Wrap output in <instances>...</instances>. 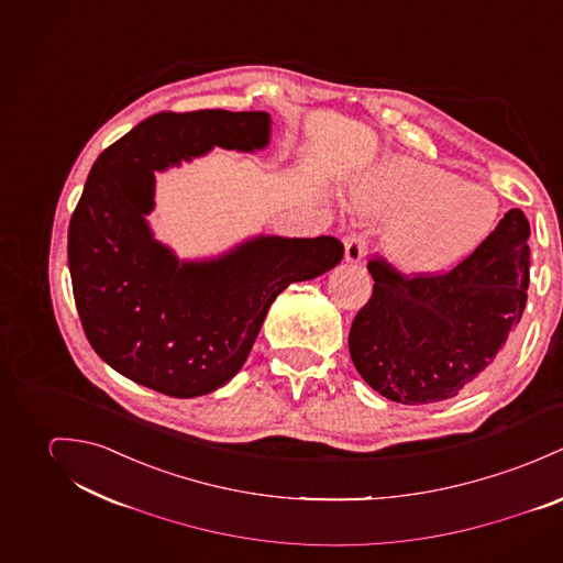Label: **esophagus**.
<instances>
[{"label":"esophagus","mask_w":563,"mask_h":563,"mask_svg":"<svg viewBox=\"0 0 563 563\" xmlns=\"http://www.w3.org/2000/svg\"><path fill=\"white\" fill-rule=\"evenodd\" d=\"M367 252V238L361 233H354L345 238V261L347 263H361Z\"/></svg>","instance_id":"esophagus-1"}]
</instances>
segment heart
I'll return each mask as SVG.
<instances>
[{
	"label": "heart",
	"mask_w": 563,
	"mask_h": 563,
	"mask_svg": "<svg viewBox=\"0 0 563 563\" xmlns=\"http://www.w3.org/2000/svg\"><path fill=\"white\" fill-rule=\"evenodd\" d=\"M363 211L393 218L382 235L386 256L404 272L437 276L453 269L493 233V191L415 159L386 162L358 189Z\"/></svg>",
	"instance_id": "obj_1"
}]
</instances>
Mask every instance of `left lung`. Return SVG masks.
<instances>
[{
    "mask_svg": "<svg viewBox=\"0 0 563 563\" xmlns=\"http://www.w3.org/2000/svg\"><path fill=\"white\" fill-rule=\"evenodd\" d=\"M527 240V218L509 209L488 240L444 274L408 276L374 256V294L350 330L356 372L397 404L455 397L493 365L522 317Z\"/></svg>",
    "mask_w": 563,
    "mask_h": 563,
    "instance_id": "1",
    "label": "left lung"
}]
</instances>
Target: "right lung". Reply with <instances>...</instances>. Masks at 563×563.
I'll use <instances>...</instances> for the list:
<instances>
[{
	"mask_svg": "<svg viewBox=\"0 0 563 563\" xmlns=\"http://www.w3.org/2000/svg\"><path fill=\"white\" fill-rule=\"evenodd\" d=\"M265 112H162L95 162L68 224L75 307L92 350L119 374L188 399L242 369L272 302L343 258V244L256 238L211 261H179L153 240L155 170L213 146L256 151L269 142Z\"/></svg>",
	"mask_w": 563,
	"mask_h": 563,
	"instance_id": "1",
	"label": "right lung"
}]
</instances>
